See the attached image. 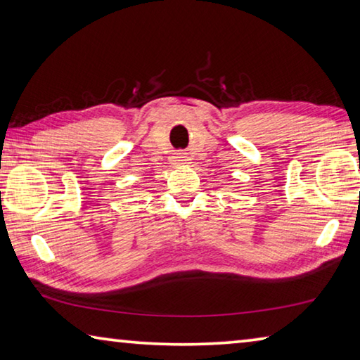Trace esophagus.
<instances>
[{"mask_svg": "<svg viewBox=\"0 0 360 360\" xmlns=\"http://www.w3.org/2000/svg\"><path fill=\"white\" fill-rule=\"evenodd\" d=\"M191 157H188L187 152H178V154L173 155V163L176 165H184V163H188Z\"/></svg>", "mask_w": 360, "mask_h": 360, "instance_id": "obj_1", "label": "esophagus"}]
</instances>
